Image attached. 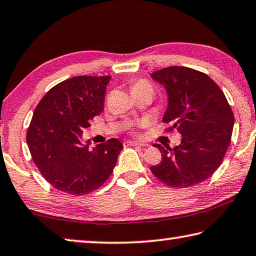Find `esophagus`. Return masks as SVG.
<instances>
[{"label": "esophagus", "mask_w": 256, "mask_h": 256, "mask_svg": "<svg viewBox=\"0 0 256 256\" xmlns=\"http://www.w3.org/2000/svg\"><path fill=\"white\" fill-rule=\"evenodd\" d=\"M128 146H136V147H146V146H148L147 144H144V142H136V141H128Z\"/></svg>", "instance_id": "obj_1"}]
</instances>
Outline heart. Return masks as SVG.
Segmentation results:
<instances>
[{
  "label": "heart",
  "instance_id": "heart-1",
  "mask_svg": "<svg viewBox=\"0 0 256 256\" xmlns=\"http://www.w3.org/2000/svg\"><path fill=\"white\" fill-rule=\"evenodd\" d=\"M138 88H152L150 84L144 80H140L132 85V90H138Z\"/></svg>",
  "mask_w": 256,
  "mask_h": 256
}]
</instances>
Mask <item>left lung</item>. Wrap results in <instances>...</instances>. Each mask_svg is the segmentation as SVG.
<instances>
[{
    "mask_svg": "<svg viewBox=\"0 0 256 256\" xmlns=\"http://www.w3.org/2000/svg\"><path fill=\"white\" fill-rule=\"evenodd\" d=\"M152 80L168 93L163 122L179 132L176 148L155 144L162 162L150 168L154 176L173 188H189L212 176L222 163L234 128V114L216 83L192 68L172 66L154 72Z\"/></svg>",
    "mask_w": 256,
    "mask_h": 256,
    "instance_id": "left-lung-1",
    "label": "left lung"
}]
</instances>
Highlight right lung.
Returning a JSON list of instances; mask_svg holds the SVG:
<instances>
[{
	"instance_id": "1",
	"label": "right lung",
	"mask_w": 256,
	"mask_h": 256,
	"mask_svg": "<svg viewBox=\"0 0 256 256\" xmlns=\"http://www.w3.org/2000/svg\"><path fill=\"white\" fill-rule=\"evenodd\" d=\"M110 76H75L56 84L36 107L27 144L44 179L60 192L80 196L94 192L114 171L123 149L118 139L88 148L84 128L104 110Z\"/></svg>"
}]
</instances>
